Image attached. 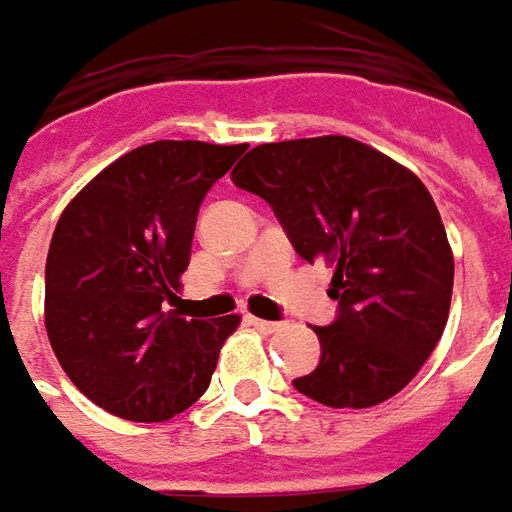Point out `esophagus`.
I'll return each mask as SVG.
<instances>
[{"label": "esophagus", "mask_w": 512, "mask_h": 512, "mask_svg": "<svg viewBox=\"0 0 512 512\" xmlns=\"http://www.w3.org/2000/svg\"><path fill=\"white\" fill-rule=\"evenodd\" d=\"M249 322H252V325H255V328L260 330V333H277V330L283 328L280 322H269V319H257V316H249Z\"/></svg>", "instance_id": "1"}]
</instances>
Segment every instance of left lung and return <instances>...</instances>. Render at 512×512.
<instances>
[{
    "label": "left lung",
    "mask_w": 512,
    "mask_h": 512,
    "mask_svg": "<svg viewBox=\"0 0 512 512\" xmlns=\"http://www.w3.org/2000/svg\"><path fill=\"white\" fill-rule=\"evenodd\" d=\"M232 182L269 201L302 260L333 266L339 316L314 328L322 358L294 387L333 409L398 395L440 342L454 288V255L426 184L336 134L257 145Z\"/></svg>",
    "instance_id": "left-lung-1"
}]
</instances>
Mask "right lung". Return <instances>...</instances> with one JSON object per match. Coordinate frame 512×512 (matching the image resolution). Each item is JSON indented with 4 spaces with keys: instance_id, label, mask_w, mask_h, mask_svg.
<instances>
[{
    "instance_id": "add662e5",
    "label": "right lung",
    "mask_w": 512,
    "mask_h": 512,
    "mask_svg": "<svg viewBox=\"0 0 512 512\" xmlns=\"http://www.w3.org/2000/svg\"><path fill=\"white\" fill-rule=\"evenodd\" d=\"M246 145L159 139L66 204L44 271V325L69 381L123 420L159 423L207 392L241 316L184 319L176 302L198 207Z\"/></svg>"
}]
</instances>
